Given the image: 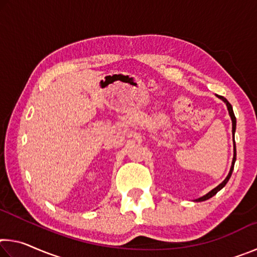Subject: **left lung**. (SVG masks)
<instances>
[{"mask_svg": "<svg viewBox=\"0 0 257 257\" xmlns=\"http://www.w3.org/2000/svg\"><path fill=\"white\" fill-rule=\"evenodd\" d=\"M216 96L219 97L220 99H222V101L225 103V105H227V107H228L229 115H230V118H231V121H232V134L234 135V132H236V116H234V113H233V110H232L231 104H230V103L227 101V98H224L223 96H220V95H216ZM234 162H236V144H234V138H233V159H232L231 168H230V171H229V173H228L227 178H225V179H224L222 182H221V184H220L219 186L215 187L214 189H212V190L210 191V193H207L206 195H204L203 197H199V198H197V199H196V202H203V201H206V199H208V198L213 197V196H214V195L217 193V191L222 189L223 187H224L225 185H227V182L229 181L230 177H231V175H232L233 167H234Z\"/></svg>", "mask_w": 257, "mask_h": 257, "instance_id": "8db88e82", "label": "left lung"}]
</instances>
